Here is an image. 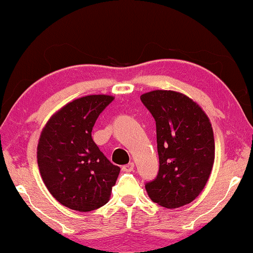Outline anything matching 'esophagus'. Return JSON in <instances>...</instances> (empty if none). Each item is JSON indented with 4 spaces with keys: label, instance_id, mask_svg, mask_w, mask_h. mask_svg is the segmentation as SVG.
Segmentation results:
<instances>
[{
    "label": "esophagus",
    "instance_id": "34e87169",
    "mask_svg": "<svg viewBox=\"0 0 253 253\" xmlns=\"http://www.w3.org/2000/svg\"><path fill=\"white\" fill-rule=\"evenodd\" d=\"M133 167H134L133 163H129V164H126V165L122 166V170L123 172H131V170L133 169Z\"/></svg>",
    "mask_w": 253,
    "mask_h": 253
}]
</instances>
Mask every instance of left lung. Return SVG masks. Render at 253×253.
Here are the masks:
<instances>
[{
  "label": "left lung",
  "mask_w": 253,
  "mask_h": 253,
  "mask_svg": "<svg viewBox=\"0 0 253 253\" xmlns=\"http://www.w3.org/2000/svg\"><path fill=\"white\" fill-rule=\"evenodd\" d=\"M140 100L156 121L159 170L145 183L150 199L166 208L191 203L205 188L215 158L211 124L186 95L153 90Z\"/></svg>",
  "instance_id": "8db88e82"
}]
</instances>
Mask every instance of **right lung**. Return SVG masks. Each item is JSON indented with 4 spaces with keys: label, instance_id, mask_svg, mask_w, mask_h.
<instances>
[{
    "label": "right lung",
    "instance_id": "add662e5",
    "mask_svg": "<svg viewBox=\"0 0 253 253\" xmlns=\"http://www.w3.org/2000/svg\"><path fill=\"white\" fill-rule=\"evenodd\" d=\"M114 100L88 95L66 104L48 121L37 147L41 175L48 192L67 208L91 211L106 205L121 169L91 138L98 115Z\"/></svg>",
    "mask_w": 253,
    "mask_h": 253
}]
</instances>
